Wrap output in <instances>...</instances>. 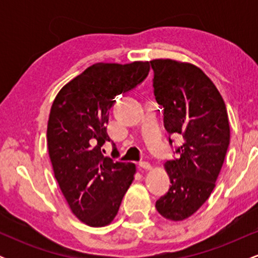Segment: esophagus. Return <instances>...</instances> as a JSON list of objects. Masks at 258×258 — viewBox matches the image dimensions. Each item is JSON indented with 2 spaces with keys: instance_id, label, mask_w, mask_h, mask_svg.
Returning a JSON list of instances; mask_svg holds the SVG:
<instances>
[{
  "instance_id": "obj_1",
  "label": "esophagus",
  "mask_w": 258,
  "mask_h": 258,
  "mask_svg": "<svg viewBox=\"0 0 258 258\" xmlns=\"http://www.w3.org/2000/svg\"><path fill=\"white\" fill-rule=\"evenodd\" d=\"M139 167L143 168V170H150V168H152V165L148 161H141L139 162Z\"/></svg>"
}]
</instances>
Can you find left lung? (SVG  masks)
Here are the masks:
<instances>
[{"label":"left lung","instance_id":"1","mask_svg":"<svg viewBox=\"0 0 258 258\" xmlns=\"http://www.w3.org/2000/svg\"><path fill=\"white\" fill-rule=\"evenodd\" d=\"M156 102L164 108V126L179 136L178 158L165 164L170 189L156 201L158 212L183 221L209 199L229 146L230 130L223 98L214 82L195 65L171 59L150 61Z\"/></svg>","mask_w":258,"mask_h":258}]
</instances>
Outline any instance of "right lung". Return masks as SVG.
<instances>
[{
    "instance_id": "1",
    "label": "right lung",
    "mask_w": 258,
    "mask_h": 258,
    "mask_svg": "<svg viewBox=\"0 0 258 258\" xmlns=\"http://www.w3.org/2000/svg\"><path fill=\"white\" fill-rule=\"evenodd\" d=\"M149 61L97 63L59 91L49 114L47 144L54 177L73 214L91 227L109 224L131 185L136 166L103 155L115 97L147 79Z\"/></svg>"
}]
</instances>
